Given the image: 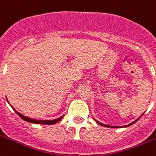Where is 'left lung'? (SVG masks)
Here are the masks:
<instances>
[{
  "label": "left lung",
  "mask_w": 156,
  "mask_h": 156,
  "mask_svg": "<svg viewBox=\"0 0 156 156\" xmlns=\"http://www.w3.org/2000/svg\"><path fill=\"white\" fill-rule=\"evenodd\" d=\"M144 114V113H143ZM143 114L142 115L140 116V117L139 118V119H136V120L135 121H134L133 122H132V123H130V124H129V125H127V126H108V125H105V124H103V123H101V122H98V121H97L96 120V119H94V120L96 122H97V123H98V124H99L100 126H105V127H107V128H125V127H128V126H132V125H133L134 123H135V122H137L138 120H139V119H140L141 117H142V115H143Z\"/></svg>",
  "instance_id": "left-lung-1"
}]
</instances>
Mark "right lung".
Segmentation results:
<instances>
[{
    "mask_svg": "<svg viewBox=\"0 0 156 156\" xmlns=\"http://www.w3.org/2000/svg\"><path fill=\"white\" fill-rule=\"evenodd\" d=\"M8 103H9V102H8ZM9 105H10V103H9ZM11 107L12 108L14 109V111L15 112L17 113V115H18L19 117H21V119H23V120L26 121V122H30V123H34V124H41V125H54V124H56L57 122H58L59 121L62 120V118H63L64 115H63L61 116L60 118H58V119H53V120H37V119H30V118L27 117V116L23 115L22 114H21L20 112H18L17 110H15V109H14V108H13L11 105Z\"/></svg>",
    "mask_w": 156,
    "mask_h": 156,
    "instance_id": "right-lung-1",
    "label": "right lung"
}]
</instances>
